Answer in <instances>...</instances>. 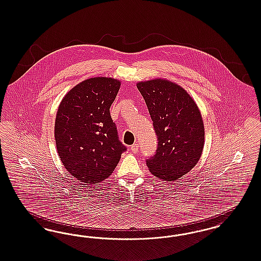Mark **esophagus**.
Returning a JSON list of instances; mask_svg holds the SVG:
<instances>
[{
  "label": "esophagus",
  "mask_w": 261,
  "mask_h": 261,
  "mask_svg": "<svg viewBox=\"0 0 261 261\" xmlns=\"http://www.w3.org/2000/svg\"><path fill=\"white\" fill-rule=\"evenodd\" d=\"M131 151H132L133 153H138V151H139V144H137V143L133 144V145L131 146Z\"/></svg>",
  "instance_id": "obj_1"
}]
</instances>
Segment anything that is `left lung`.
Listing matches in <instances>:
<instances>
[{
    "mask_svg": "<svg viewBox=\"0 0 261 261\" xmlns=\"http://www.w3.org/2000/svg\"><path fill=\"white\" fill-rule=\"evenodd\" d=\"M158 137L154 156L146 160L151 173L175 181L190 172L200 160L205 142L201 112L178 84L156 79L137 83Z\"/></svg>",
    "mask_w": 261,
    "mask_h": 261,
    "instance_id": "obj_1",
    "label": "left lung"
}]
</instances>
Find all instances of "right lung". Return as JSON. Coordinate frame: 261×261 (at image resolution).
<instances>
[{"mask_svg": "<svg viewBox=\"0 0 261 261\" xmlns=\"http://www.w3.org/2000/svg\"><path fill=\"white\" fill-rule=\"evenodd\" d=\"M120 81L93 77L69 91L56 114L55 137L59 158L79 182L107 179L126 146L119 142L110 107Z\"/></svg>", "mask_w": 261, "mask_h": 261, "instance_id": "obj_1", "label": "right lung"}]
</instances>
